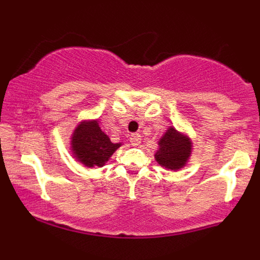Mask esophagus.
Masks as SVG:
<instances>
[{
    "instance_id": "esophagus-1",
    "label": "esophagus",
    "mask_w": 260,
    "mask_h": 260,
    "mask_svg": "<svg viewBox=\"0 0 260 260\" xmlns=\"http://www.w3.org/2000/svg\"><path fill=\"white\" fill-rule=\"evenodd\" d=\"M140 139H142V137H140V134H138V133H133L132 136H131V144L134 145V147H137V145H139Z\"/></svg>"
}]
</instances>
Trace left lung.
<instances>
[{
  "label": "left lung",
  "instance_id": "left-lung-1",
  "mask_svg": "<svg viewBox=\"0 0 260 260\" xmlns=\"http://www.w3.org/2000/svg\"><path fill=\"white\" fill-rule=\"evenodd\" d=\"M190 154V139L171 126L159 140V149L155 153V160L165 169L176 171L186 165Z\"/></svg>",
  "mask_w": 260,
  "mask_h": 260
}]
</instances>
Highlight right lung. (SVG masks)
<instances>
[{
    "label": "right lung",
    "mask_w": 260,
    "mask_h": 260,
    "mask_svg": "<svg viewBox=\"0 0 260 260\" xmlns=\"http://www.w3.org/2000/svg\"><path fill=\"white\" fill-rule=\"evenodd\" d=\"M120 147L121 143H112L95 120L80 122L71 138L72 154L86 168L104 166Z\"/></svg>",
    "instance_id": "obj_1"
}]
</instances>
